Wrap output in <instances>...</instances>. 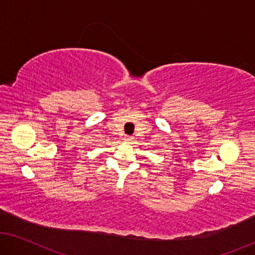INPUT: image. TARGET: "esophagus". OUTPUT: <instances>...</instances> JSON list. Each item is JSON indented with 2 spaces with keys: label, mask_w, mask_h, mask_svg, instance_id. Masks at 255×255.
I'll use <instances>...</instances> for the list:
<instances>
[{
  "label": "esophagus",
  "mask_w": 255,
  "mask_h": 255,
  "mask_svg": "<svg viewBox=\"0 0 255 255\" xmlns=\"http://www.w3.org/2000/svg\"><path fill=\"white\" fill-rule=\"evenodd\" d=\"M125 140H126V142H130V140H132V137L131 136H126V137H125Z\"/></svg>",
  "instance_id": "34e87169"
}]
</instances>
